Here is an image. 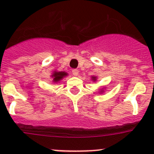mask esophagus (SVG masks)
Returning a JSON list of instances; mask_svg holds the SVG:
<instances>
[{
	"mask_svg": "<svg viewBox=\"0 0 154 154\" xmlns=\"http://www.w3.org/2000/svg\"><path fill=\"white\" fill-rule=\"evenodd\" d=\"M72 72L73 75L77 76L79 75V70L78 69H72Z\"/></svg>",
	"mask_w": 154,
	"mask_h": 154,
	"instance_id": "34e87169",
	"label": "esophagus"
}]
</instances>
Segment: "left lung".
Segmentation results:
<instances>
[{"label":"left lung","mask_w":154,"mask_h":154,"mask_svg":"<svg viewBox=\"0 0 154 154\" xmlns=\"http://www.w3.org/2000/svg\"><path fill=\"white\" fill-rule=\"evenodd\" d=\"M92 79L93 80V81H96V76H92Z\"/></svg>","instance_id":"obj_1"}]
</instances>
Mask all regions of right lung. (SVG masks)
<instances>
[{
	"instance_id": "obj_1",
	"label": "right lung",
	"mask_w": 154,
	"mask_h": 154,
	"mask_svg": "<svg viewBox=\"0 0 154 154\" xmlns=\"http://www.w3.org/2000/svg\"><path fill=\"white\" fill-rule=\"evenodd\" d=\"M67 75V73L65 72H55V71L51 76L53 78V82H58L60 80H62L65 76Z\"/></svg>"
}]
</instances>
